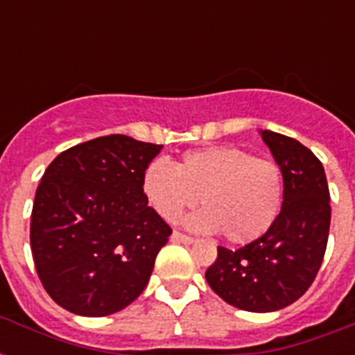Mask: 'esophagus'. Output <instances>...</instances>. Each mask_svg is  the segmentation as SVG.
<instances>
[{
	"label": "esophagus",
	"instance_id": "1",
	"mask_svg": "<svg viewBox=\"0 0 355 355\" xmlns=\"http://www.w3.org/2000/svg\"><path fill=\"white\" fill-rule=\"evenodd\" d=\"M171 239H173V241H175V243H184V245H191V243L195 241L193 237L184 236V234H180V232H173Z\"/></svg>",
	"mask_w": 355,
	"mask_h": 355
}]
</instances>
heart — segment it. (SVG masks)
Here are the masks:
<instances>
[{"instance_id": "b5f03b06", "label": "heart", "mask_w": 355, "mask_h": 355, "mask_svg": "<svg viewBox=\"0 0 355 355\" xmlns=\"http://www.w3.org/2000/svg\"><path fill=\"white\" fill-rule=\"evenodd\" d=\"M139 186L147 205L167 223H177L200 197L205 210L186 225L197 232H221L236 245L256 241L275 225L286 191L276 162L237 147L189 150L175 167L153 160Z\"/></svg>"}]
</instances>
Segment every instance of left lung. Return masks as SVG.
I'll return each instance as SVG.
<instances>
[{"label":"left lung","instance_id":"left-lung-1","mask_svg":"<svg viewBox=\"0 0 355 355\" xmlns=\"http://www.w3.org/2000/svg\"><path fill=\"white\" fill-rule=\"evenodd\" d=\"M284 173V205L275 225L237 250L217 247L206 282L234 308L269 313L287 308L313 284L330 232L324 167L300 141L259 130Z\"/></svg>","mask_w":355,"mask_h":355}]
</instances>
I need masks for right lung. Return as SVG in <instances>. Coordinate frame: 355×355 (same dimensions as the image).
<instances>
[{"label":"right lung","mask_w":355,"mask_h":355,"mask_svg":"<svg viewBox=\"0 0 355 355\" xmlns=\"http://www.w3.org/2000/svg\"><path fill=\"white\" fill-rule=\"evenodd\" d=\"M160 150L112 134L75 145L49 164L35 195L31 250L58 306L105 317L141 295L171 236L139 186Z\"/></svg>","instance_id":"add662e5"}]
</instances>
